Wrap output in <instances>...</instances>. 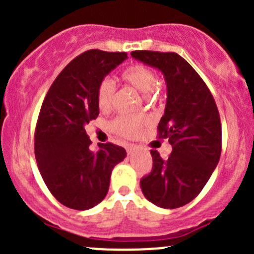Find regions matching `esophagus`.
Listing matches in <instances>:
<instances>
[{
	"instance_id": "34e87169",
	"label": "esophagus",
	"mask_w": 254,
	"mask_h": 254,
	"mask_svg": "<svg viewBox=\"0 0 254 254\" xmlns=\"http://www.w3.org/2000/svg\"><path fill=\"white\" fill-rule=\"evenodd\" d=\"M135 148H136V146H135L134 143H127V155H131V153L135 151Z\"/></svg>"
}]
</instances>
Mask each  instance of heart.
<instances>
[{
	"label": "heart",
	"instance_id": "1",
	"mask_svg": "<svg viewBox=\"0 0 254 254\" xmlns=\"http://www.w3.org/2000/svg\"><path fill=\"white\" fill-rule=\"evenodd\" d=\"M122 79L129 86L141 92L145 101L150 102L157 94V75L148 66L142 64H134L122 72ZM115 84L109 77H103L97 86V104L101 111L112 108L115 98ZM146 118L141 114L119 115L112 120L111 129L113 132L123 137H135L140 134Z\"/></svg>",
	"mask_w": 254,
	"mask_h": 254
}]
</instances>
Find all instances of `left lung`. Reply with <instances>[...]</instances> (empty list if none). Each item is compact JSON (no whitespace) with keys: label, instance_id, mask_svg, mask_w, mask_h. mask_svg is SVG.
I'll use <instances>...</instances> for the list:
<instances>
[{"label":"left lung","instance_id":"8db88e82","mask_svg":"<svg viewBox=\"0 0 254 254\" xmlns=\"http://www.w3.org/2000/svg\"><path fill=\"white\" fill-rule=\"evenodd\" d=\"M132 58L162 71L167 83L165 114L157 136L168 139L172 152L162 160L151 150L152 170L140 181L155 205L176 209L196 198L221 155V123L205 82L177 53L136 50Z\"/></svg>","mask_w":254,"mask_h":254}]
</instances>
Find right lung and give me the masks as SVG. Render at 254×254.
Masks as SVG:
<instances>
[{"mask_svg": "<svg viewBox=\"0 0 254 254\" xmlns=\"http://www.w3.org/2000/svg\"><path fill=\"white\" fill-rule=\"evenodd\" d=\"M127 58V53L92 49L65 66L49 88L34 132L38 168L50 193L63 205L87 210L106 198L112 170L127 151L112 142L98 151L84 125L99 114L98 82Z\"/></svg>", "mask_w": 254, "mask_h": 254, "instance_id": "add662e5", "label": "right lung"}]
</instances>
